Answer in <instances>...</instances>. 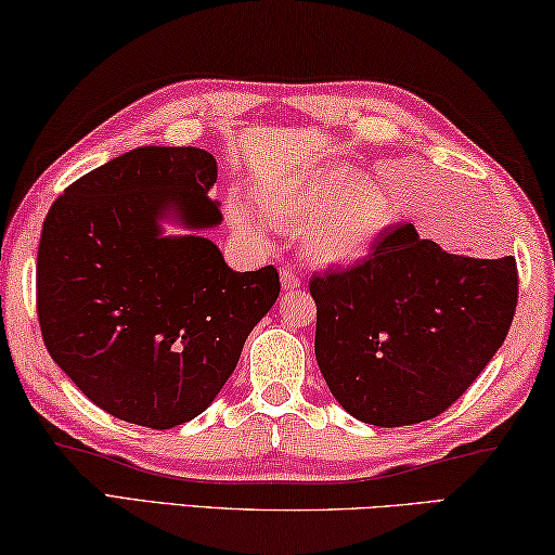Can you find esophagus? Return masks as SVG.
I'll list each match as a JSON object with an SVG mask.
<instances>
[{"instance_id":"34e87169","label":"esophagus","mask_w":555,"mask_h":555,"mask_svg":"<svg viewBox=\"0 0 555 555\" xmlns=\"http://www.w3.org/2000/svg\"><path fill=\"white\" fill-rule=\"evenodd\" d=\"M280 283H283L285 293H295V289L302 287V278H299L293 268H283L280 270Z\"/></svg>"}]
</instances>
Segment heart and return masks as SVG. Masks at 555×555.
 Here are the masks:
<instances>
[{
  "instance_id": "1",
  "label": "heart",
  "mask_w": 555,
  "mask_h": 555,
  "mask_svg": "<svg viewBox=\"0 0 555 555\" xmlns=\"http://www.w3.org/2000/svg\"><path fill=\"white\" fill-rule=\"evenodd\" d=\"M256 204L272 227L299 233L302 256L324 270L361 266L397 221L390 192L346 163L262 184ZM227 217L243 236L268 241L266 227L248 202L231 197Z\"/></svg>"
}]
</instances>
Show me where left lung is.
Segmentation results:
<instances>
[{"instance_id": "8db88e82", "label": "left lung", "mask_w": 555, "mask_h": 555, "mask_svg": "<svg viewBox=\"0 0 555 555\" xmlns=\"http://www.w3.org/2000/svg\"><path fill=\"white\" fill-rule=\"evenodd\" d=\"M517 287L512 256H453L404 223L361 266L309 280L319 371L365 424L434 420L500 351Z\"/></svg>"}]
</instances>
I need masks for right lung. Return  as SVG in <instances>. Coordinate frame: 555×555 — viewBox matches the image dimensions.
<instances>
[{"mask_svg": "<svg viewBox=\"0 0 555 555\" xmlns=\"http://www.w3.org/2000/svg\"><path fill=\"white\" fill-rule=\"evenodd\" d=\"M214 182L209 151L141 145L82 175L43 221L46 348L116 420L172 429L202 414L280 295L275 268L236 272L202 236L223 219Z\"/></svg>", "mask_w": 555, "mask_h": 555, "instance_id": "add662e5", "label": "right lung"}]
</instances>
